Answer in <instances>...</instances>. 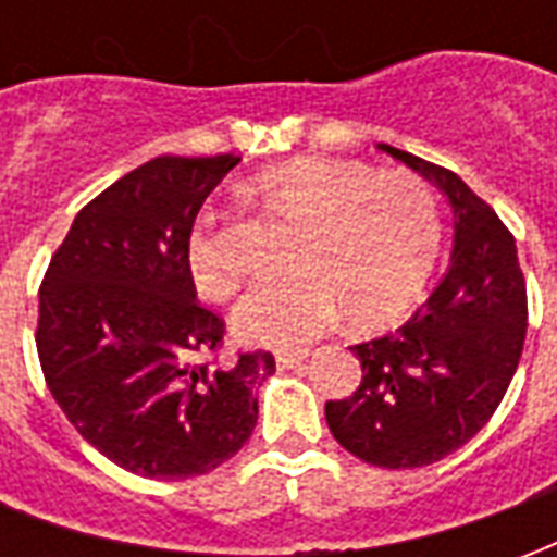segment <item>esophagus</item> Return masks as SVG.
<instances>
[{"instance_id": "1", "label": "esophagus", "mask_w": 557, "mask_h": 557, "mask_svg": "<svg viewBox=\"0 0 557 557\" xmlns=\"http://www.w3.org/2000/svg\"><path fill=\"white\" fill-rule=\"evenodd\" d=\"M310 358V351L301 349V351H280L277 355V367H283V370H295V367H301L304 361Z\"/></svg>"}]
</instances>
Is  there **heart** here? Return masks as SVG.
<instances>
[{"label":"heart","mask_w":557,"mask_h":557,"mask_svg":"<svg viewBox=\"0 0 557 557\" xmlns=\"http://www.w3.org/2000/svg\"><path fill=\"white\" fill-rule=\"evenodd\" d=\"M256 196L298 220L286 280L244 295L232 331L244 343L295 349L322 337L343 313L355 327H382L418 301L438 256L442 223L432 190L403 170L375 172L339 158H295L253 178ZM194 289L226 301L242 268L223 250L218 220L199 214L184 244Z\"/></svg>","instance_id":"1"}]
</instances>
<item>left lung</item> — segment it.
<instances>
[{
  "instance_id": "8db88e82",
  "label": "left lung",
  "mask_w": 557,
  "mask_h": 557,
  "mask_svg": "<svg viewBox=\"0 0 557 557\" xmlns=\"http://www.w3.org/2000/svg\"><path fill=\"white\" fill-rule=\"evenodd\" d=\"M450 208V265L406 325L351 346L363 379L327 403L331 435L379 468H420L471 442L510 387L528 327L516 242L456 172L379 143Z\"/></svg>"
}]
</instances>
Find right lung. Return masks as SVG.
Segmentation results:
<instances>
[{
  "label": "right lung",
  "instance_id": "obj_1",
  "mask_svg": "<svg viewBox=\"0 0 557 557\" xmlns=\"http://www.w3.org/2000/svg\"><path fill=\"white\" fill-rule=\"evenodd\" d=\"M242 158H154L79 211L38 295V358L74 430L110 462L154 480L208 474L259 418L268 351L196 363L223 322L196 304L184 244Z\"/></svg>",
  "mask_w": 557,
  "mask_h": 557
}]
</instances>
